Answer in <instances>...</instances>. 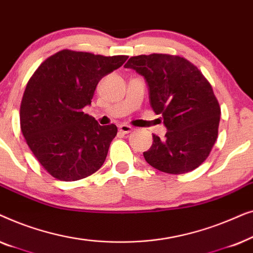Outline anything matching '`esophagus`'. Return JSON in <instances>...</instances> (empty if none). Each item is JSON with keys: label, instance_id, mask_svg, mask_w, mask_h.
<instances>
[{"label": "esophagus", "instance_id": "34e87169", "mask_svg": "<svg viewBox=\"0 0 253 253\" xmlns=\"http://www.w3.org/2000/svg\"><path fill=\"white\" fill-rule=\"evenodd\" d=\"M119 129L122 133H130L131 131L133 130V127L130 126H126V124H122V126H120Z\"/></svg>", "mask_w": 253, "mask_h": 253}]
</instances>
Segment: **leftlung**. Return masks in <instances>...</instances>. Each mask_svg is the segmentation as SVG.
Listing matches in <instances>:
<instances>
[{"instance_id": "obj_1", "label": "left lung", "mask_w": 253, "mask_h": 253, "mask_svg": "<svg viewBox=\"0 0 253 253\" xmlns=\"http://www.w3.org/2000/svg\"><path fill=\"white\" fill-rule=\"evenodd\" d=\"M124 67L145 78L152 109L161 114L168 130L164 139L153 134V144L144 152L147 164L175 175L199 167L215 144L221 115L209 81L177 55L132 56Z\"/></svg>"}]
</instances>
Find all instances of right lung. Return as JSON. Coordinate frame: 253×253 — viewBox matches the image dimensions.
I'll list each match as a JSON object with an SVG mask.
<instances>
[{
	"label": "right lung",
	"instance_id": "obj_1",
	"mask_svg": "<svg viewBox=\"0 0 253 253\" xmlns=\"http://www.w3.org/2000/svg\"><path fill=\"white\" fill-rule=\"evenodd\" d=\"M126 55L102 56L63 49L40 64L20 103V129L40 165L60 181L99 170L115 138V124L101 126L83 112L100 79L122 67Z\"/></svg>",
	"mask_w": 253,
	"mask_h": 253
}]
</instances>
